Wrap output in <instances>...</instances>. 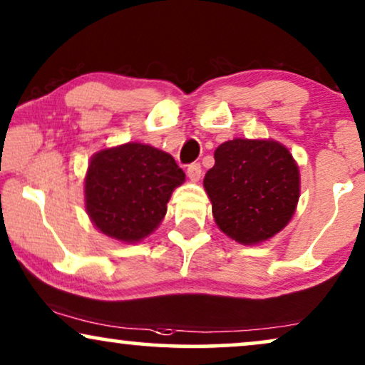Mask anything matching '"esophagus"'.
I'll list each match as a JSON object with an SVG mask.
<instances>
[{"mask_svg":"<svg viewBox=\"0 0 365 365\" xmlns=\"http://www.w3.org/2000/svg\"><path fill=\"white\" fill-rule=\"evenodd\" d=\"M187 175H188V178L192 180V182H198V180H200V177H202V167H200V163H192V165H188Z\"/></svg>","mask_w":365,"mask_h":365,"instance_id":"1","label":"esophagus"}]
</instances>
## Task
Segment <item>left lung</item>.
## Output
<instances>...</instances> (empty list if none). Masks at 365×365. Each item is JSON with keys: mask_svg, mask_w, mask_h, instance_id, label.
I'll return each mask as SVG.
<instances>
[{"mask_svg": "<svg viewBox=\"0 0 365 365\" xmlns=\"http://www.w3.org/2000/svg\"><path fill=\"white\" fill-rule=\"evenodd\" d=\"M218 228L235 242L272 239L292 218L300 175L292 153L274 140L235 138L215 150L203 178Z\"/></svg>", "mask_w": 365, "mask_h": 365, "instance_id": "left-lung-1", "label": "left lung"}]
</instances>
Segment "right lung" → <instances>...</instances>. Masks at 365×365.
<instances>
[{"mask_svg": "<svg viewBox=\"0 0 365 365\" xmlns=\"http://www.w3.org/2000/svg\"><path fill=\"white\" fill-rule=\"evenodd\" d=\"M185 173L172 155L143 143L105 148L90 160L85 207L90 220L111 239L135 244L163 220Z\"/></svg>", "mask_w": 365, "mask_h": 365, "instance_id": "1", "label": "right lung"}]
</instances>
